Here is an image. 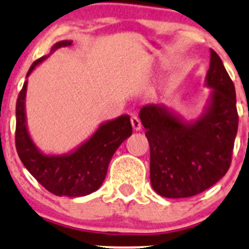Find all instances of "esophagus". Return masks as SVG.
Wrapping results in <instances>:
<instances>
[{
    "instance_id": "esophagus-1",
    "label": "esophagus",
    "mask_w": 249,
    "mask_h": 249,
    "mask_svg": "<svg viewBox=\"0 0 249 249\" xmlns=\"http://www.w3.org/2000/svg\"><path fill=\"white\" fill-rule=\"evenodd\" d=\"M131 125L132 127H134V130H136V131H140V130L142 129V124H141L140 119L136 117V115L131 117Z\"/></svg>"
}]
</instances>
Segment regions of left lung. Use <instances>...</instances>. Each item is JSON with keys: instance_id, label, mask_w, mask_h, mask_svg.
<instances>
[{"instance_id": "1", "label": "left lung", "mask_w": 249, "mask_h": 249, "mask_svg": "<svg viewBox=\"0 0 249 249\" xmlns=\"http://www.w3.org/2000/svg\"><path fill=\"white\" fill-rule=\"evenodd\" d=\"M210 53L205 78L210 94L196 118L185 119L162 104H148L139 113L150 147V183L169 199L205 192L231 162L238 127L235 87L217 53Z\"/></svg>"}]
</instances>
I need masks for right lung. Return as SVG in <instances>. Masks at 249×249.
Wrapping results in <instances>:
<instances>
[{
	"instance_id": "right-lung-1",
	"label": "right lung",
	"mask_w": 249,
	"mask_h": 249,
	"mask_svg": "<svg viewBox=\"0 0 249 249\" xmlns=\"http://www.w3.org/2000/svg\"><path fill=\"white\" fill-rule=\"evenodd\" d=\"M70 46H72V41L56 42L50 49V54ZM49 55L36 60L30 67L26 78ZM26 91L27 80H25L16 108V145L24 166L48 192L57 196L79 197L96 192L106 178L115 150L132 135L130 115L123 114L101 123L89 139L69 153L48 154L37 147L29 132L25 107Z\"/></svg>"
}]
</instances>
